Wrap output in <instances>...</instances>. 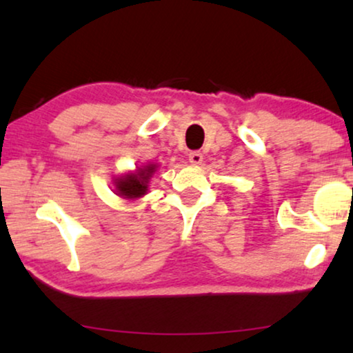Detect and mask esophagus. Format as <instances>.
<instances>
[{
	"label": "esophagus",
	"instance_id": "34e87169",
	"mask_svg": "<svg viewBox=\"0 0 353 353\" xmlns=\"http://www.w3.org/2000/svg\"><path fill=\"white\" fill-rule=\"evenodd\" d=\"M188 160L192 165H201L203 163V154L198 152V150H194V152L188 154Z\"/></svg>",
	"mask_w": 353,
	"mask_h": 353
}]
</instances>
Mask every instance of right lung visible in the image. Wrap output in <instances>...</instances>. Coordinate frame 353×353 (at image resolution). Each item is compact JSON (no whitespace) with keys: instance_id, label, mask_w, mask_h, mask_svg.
<instances>
[{"instance_id":"right-lung-1","label":"right lung","mask_w":353,"mask_h":353,"mask_svg":"<svg viewBox=\"0 0 353 353\" xmlns=\"http://www.w3.org/2000/svg\"><path fill=\"white\" fill-rule=\"evenodd\" d=\"M155 168V165H148L139 168L137 172H128V174L116 179V193L127 199L144 196L149 187V179L152 177Z\"/></svg>"}]
</instances>
